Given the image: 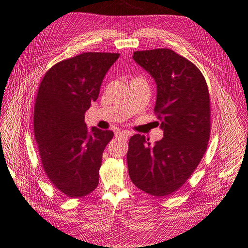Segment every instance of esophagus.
I'll return each mask as SVG.
<instances>
[{"label":"esophagus","instance_id":"34e87169","mask_svg":"<svg viewBox=\"0 0 248 248\" xmlns=\"http://www.w3.org/2000/svg\"><path fill=\"white\" fill-rule=\"evenodd\" d=\"M129 135H130V133L128 131H118V132L115 133L116 137H123V138H126V140Z\"/></svg>","mask_w":248,"mask_h":248}]
</instances>
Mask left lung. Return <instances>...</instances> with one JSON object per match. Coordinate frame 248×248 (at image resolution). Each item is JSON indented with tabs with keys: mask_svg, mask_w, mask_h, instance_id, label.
<instances>
[{
	"mask_svg": "<svg viewBox=\"0 0 248 248\" xmlns=\"http://www.w3.org/2000/svg\"><path fill=\"white\" fill-rule=\"evenodd\" d=\"M133 60L155 79L164 137L155 144L133 135L127 164L135 186L154 196L177 191L194 172L211 132L210 94L200 69L170 48L133 53Z\"/></svg>",
	"mask_w": 248,
	"mask_h": 248,
	"instance_id": "1",
	"label": "left lung"
}]
</instances>
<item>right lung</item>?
I'll return each instance as SVG.
<instances>
[{"label": "right lung", "instance_id": "add662e5", "mask_svg": "<svg viewBox=\"0 0 248 248\" xmlns=\"http://www.w3.org/2000/svg\"><path fill=\"white\" fill-rule=\"evenodd\" d=\"M119 54L83 53L54 65L38 88L34 135L44 170L68 197H82L98 184V171L111 130L88 129L85 112L95 102Z\"/></svg>", "mask_w": 248, "mask_h": 248}]
</instances>
